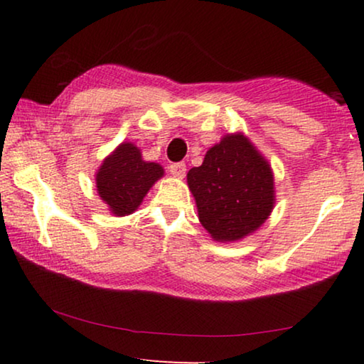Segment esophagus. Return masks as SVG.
Returning <instances> with one entry per match:
<instances>
[{"label": "esophagus", "instance_id": "1", "mask_svg": "<svg viewBox=\"0 0 364 364\" xmlns=\"http://www.w3.org/2000/svg\"><path fill=\"white\" fill-rule=\"evenodd\" d=\"M168 172H171L176 178H182L183 176H186L187 167L183 162H176V164H171V166H168Z\"/></svg>", "mask_w": 364, "mask_h": 364}]
</instances>
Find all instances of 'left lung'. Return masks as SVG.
I'll return each mask as SVG.
<instances>
[{
	"label": "left lung",
	"instance_id": "obj_1",
	"mask_svg": "<svg viewBox=\"0 0 364 364\" xmlns=\"http://www.w3.org/2000/svg\"><path fill=\"white\" fill-rule=\"evenodd\" d=\"M198 220L220 242L257 230L273 208V176L268 162L242 134L225 136L187 173Z\"/></svg>",
	"mask_w": 364,
	"mask_h": 364
}]
</instances>
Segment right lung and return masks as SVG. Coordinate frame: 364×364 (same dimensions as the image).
<instances>
[{
  "instance_id": "1",
  "label": "right lung",
  "mask_w": 364,
  "mask_h": 364,
  "mask_svg": "<svg viewBox=\"0 0 364 364\" xmlns=\"http://www.w3.org/2000/svg\"><path fill=\"white\" fill-rule=\"evenodd\" d=\"M162 176L164 168L159 164L144 162L141 151L126 142L102 162L96 176L97 192L112 213L129 215Z\"/></svg>"
}]
</instances>
